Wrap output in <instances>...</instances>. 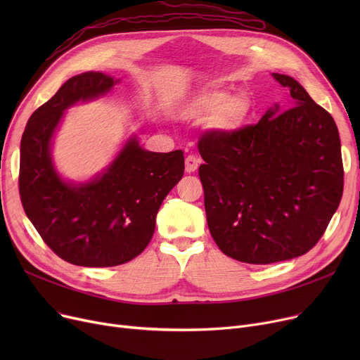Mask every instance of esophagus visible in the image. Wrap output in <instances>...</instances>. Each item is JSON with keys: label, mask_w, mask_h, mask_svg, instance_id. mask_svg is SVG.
Here are the masks:
<instances>
[{"label": "esophagus", "mask_w": 360, "mask_h": 360, "mask_svg": "<svg viewBox=\"0 0 360 360\" xmlns=\"http://www.w3.org/2000/svg\"><path fill=\"white\" fill-rule=\"evenodd\" d=\"M198 165H200V159L197 156H194V155L186 156V159H185V172L186 174L195 172Z\"/></svg>", "instance_id": "1"}]
</instances>
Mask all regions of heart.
I'll list each match as a JSON object with an SVG mask.
<instances>
[{
	"label": "heart",
	"mask_w": 360,
	"mask_h": 360,
	"mask_svg": "<svg viewBox=\"0 0 360 360\" xmlns=\"http://www.w3.org/2000/svg\"><path fill=\"white\" fill-rule=\"evenodd\" d=\"M182 112L191 117H209V128L220 136H232L248 124L254 103L248 93L229 94L223 89H205L185 102Z\"/></svg>",
	"instance_id": "b5f03b06"
}]
</instances>
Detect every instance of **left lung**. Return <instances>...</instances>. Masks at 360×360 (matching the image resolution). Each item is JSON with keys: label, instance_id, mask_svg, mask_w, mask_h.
Masks as SVG:
<instances>
[{"label": "left lung", "instance_id": "1", "mask_svg": "<svg viewBox=\"0 0 360 360\" xmlns=\"http://www.w3.org/2000/svg\"><path fill=\"white\" fill-rule=\"evenodd\" d=\"M290 91L255 125L232 136L207 132L204 165L207 224L217 247L248 264L307 254L324 235L343 195L342 144L330 113L293 77L273 72Z\"/></svg>", "mask_w": 360, "mask_h": 360}]
</instances>
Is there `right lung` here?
Here are the masks:
<instances>
[{"label":"right lung","instance_id":"right-lung-1","mask_svg":"<svg viewBox=\"0 0 360 360\" xmlns=\"http://www.w3.org/2000/svg\"><path fill=\"white\" fill-rule=\"evenodd\" d=\"M120 83L87 71L67 80L27 121L20 144L18 190L26 216L48 247L74 266L113 267L140 255L169 191L184 175V153H155L131 136L109 166L84 182L64 179L52 140L64 112L96 101Z\"/></svg>","mask_w":360,"mask_h":360}]
</instances>
